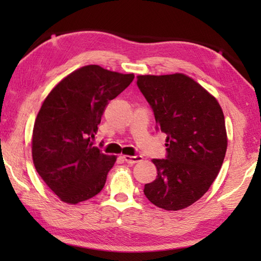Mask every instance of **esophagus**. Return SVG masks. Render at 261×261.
<instances>
[{"label":"esophagus","instance_id":"esophagus-1","mask_svg":"<svg viewBox=\"0 0 261 261\" xmlns=\"http://www.w3.org/2000/svg\"><path fill=\"white\" fill-rule=\"evenodd\" d=\"M124 162L127 164H136L142 160V156H123Z\"/></svg>","mask_w":261,"mask_h":261}]
</instances>
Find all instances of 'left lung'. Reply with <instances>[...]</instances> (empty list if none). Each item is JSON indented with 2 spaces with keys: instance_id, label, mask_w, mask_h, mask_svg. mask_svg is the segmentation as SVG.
Here are the masks:
<instances>
[{
  "instance_id": "8db88e82",
  "label": "left lung",
  "mask_w": 261,
  "mask_h": 261,
  "mask_svg": "<svg viewBox=\"0 0 261 261\" xmlns=\"http://www.w3.org/2000/svg\"><path fill=\"white\" fill-rule=\"evenodd\" d=\"M137 85L165 132L166 157L152 159L157 178L145 185L156 206L178 211L208 191L225 157L226 131L220 104L184 74L138 76Z\"/></svg>"
}]
</instances>
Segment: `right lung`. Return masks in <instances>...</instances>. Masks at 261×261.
Here are the masks:
<instances>
[{
    "label": "right lung",
    "instance_id": "1",
    "mask_svg": "<svg viewBox=\"0 0 261 261\" xmlns=\"http://www.w3.org/2000/svg\"><path fill=\"white\" fill-rule=\"evenodd\" d=\"M134 79L88 65L65 77L42 103L33 126V164L63 202L77 204L102 191L116 158L92 139L105 107Z\"/></svg>",
    "mask_w": 261,
    "mask_h": 261
}]
</instances>
